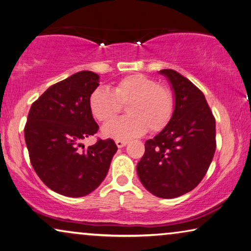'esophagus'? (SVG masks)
<instances>
[{
	"mask_svg": "<svg viewBox=\"0 0 251 251\" xmlns=\"http://www.w3.org/2000/svg\"><path fill=\"white\" fill-rule=\"evenodd\" d=\"M127 143H128V142L124 140H116V145H117L118 148H124Z\"/></svg>",
	"mask_w": 251,
	"mask_h": 251,
	"instance_id": "obj_1",
	"label": "esophagus"
}]
</instances>
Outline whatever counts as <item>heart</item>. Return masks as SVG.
I'll list each match as a JSON object with an SVG mask.
<instances>
[{
	"label": "heart",
	"instance_id": "obj_1",
	"mask_svg": "<svg viewBox=\"0 0 251 251\" xmlns=\"http://www.w3.org/2000/svg\"><path fill=\"white\" fill-rule=\"evenodd\" d=\"M123 104H127L130 115L104 126V136L127 140L141 135L148 128L159 132L169 124L175 110L171 90L144 74L123 77L113 90L97 88L89 97L90 111L101 123H109L115 118Z\"/></svg>",
	"mask_w": 251,
	"mask_h": 251
}]
</instances>
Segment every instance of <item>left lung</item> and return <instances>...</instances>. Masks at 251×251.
Returning a JSON list of instances; mask_svg holds the SVG:
<instances>
[{
	"mask_svg": "<svg viewBox=\"0 0 251 251\" xmlns=\"http://www.w3.org/2000/svg\"><path fill=\"white\" fill-rule=\"evenodd\" d=\"M160 74L175 93L171 121L158 135L145 142L137 163L138 178L153 195L175 198L200 184L215 153V118L203 92L174 70Z\"/></svg>",
	"mask_w": 251,
	"mask_h": 251,
	"instance_id": "left-lung-1",
	"label": "left lung"
}]
</instances>
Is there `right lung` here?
I'll return each instance as SVG.
<instances>
[{
	"label": "right lung",
	"mask_w": 251,
	"mask_h": 251,
	"mask_svg": "<svg viewBox=\"0 0 251 251\" xmlns=\"http://www.w3.org/2000/svg\"><path fill=\"white\" fill-rule=\"evenodd\" d=\"M98 85V74L81 71L48 88L30 108L25 127L30 162L44 184L61 195L93 192L117 151L110 138L89 148L82 144L99 129L89 107Z\"/></svg>",
	"instance_id": "1"
}]
</instances>
